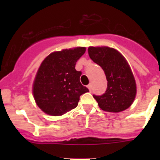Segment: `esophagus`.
<instances>
[{
  "label": "esophagus",
  "instance_id": "obj_1",
  "mask_svg": "<svg viewBox=\"0 0 160 160\" xmlns=\"http://www.w3.org/2000/svg\"><path fill=\"white\" fill-rule=\"evenodd\" d=\"M88 88L89 89L90 91H91V84H90V83L89 85H88Z\"/></svg>",
  "mask_w": 160,
  "mask_h": 160
}]
</instances>
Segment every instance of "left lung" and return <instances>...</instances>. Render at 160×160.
<instances>
[{"label": "left lung", "mask_w": 160, "mask_h": 160, "mask_svg": "<svg viewBox=\"0 0 160 160\" xmlns=\"http://www.w3.org/2000/svg\"><path fill=\"white\" fill-rule=\"evenodd\" d=\"M88 54L104 70L108 81L104 94L93 95L100 108L113 113L128 109L135 101L137 88L126 59L117 49L108 46H90Z\"/></svg>", "instance_id": "obj_1"}]
</instances>
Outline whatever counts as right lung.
Listing matches in <instances>:
<instances>
[{"mask_svg": "<svg viewBox=\"0 0 160 160\" xmlns=\"http://www.w3.org/2000/svg\"><path fill=\"white\" fill-rule=\"evenodd\" d=\"M86 47H75L52 52L42 62L36 72L32 94L37 106L46 114L60 116L78 105L80 96L88 92L80 81L77 61Z\"/></svg>", "mask_w": 160, "mask_h": 160, "instance_id": "1", "label": "right lung"}]
</instances>
